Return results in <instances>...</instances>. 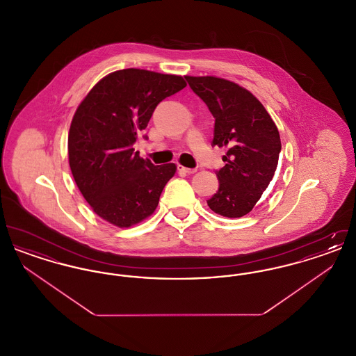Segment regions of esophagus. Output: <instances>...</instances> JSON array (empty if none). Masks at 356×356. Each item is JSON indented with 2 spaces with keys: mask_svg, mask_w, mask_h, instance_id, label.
Returning <instances> with one entry per match:
<instances>
[{
  "mask_svg": "<svg viewBox=\"0 0 356 356\" xmlns=\"http://www.w3.org/2000/svg\"><path fill=\"white\" fill-rule=\"evenodd\" d=\"M177 170H180V172H184V173H195L196 172V168H186L184 165H177Z\"/></svg>",
  "mask_w": 356,
  "mask_h": 356,
  "instance_id": "1",
  "label": "esophagus"
}]
</instances>
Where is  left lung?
<instances>
[{"instance_id":"left-lung-1","label":"left lung","mask_w":356,"mask_h":356,"mask_svg":"<svg viewBox=\"0 0 356 356\" xmlns=\"http://www.w3.org/2000/svg\"><path fill=\"white\" fill-rule=\"evenodd\" d=\"M215 118L212 145L225 148L219 191L207 202L218 215L250 213L275 175L280 135L267 109L245 88L215 76H186Z\"/></svg>"}]
</instances>
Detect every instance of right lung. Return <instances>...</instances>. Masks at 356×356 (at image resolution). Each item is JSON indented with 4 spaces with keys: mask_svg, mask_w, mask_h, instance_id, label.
Here are the masks:
<instances>
[{
    "mask_svg": "<svg viewBox=\"0 0 356 356\" xmlns=\"http://www.w3.org/2000/svg\"><path fill=\"white\" fill-rule=\"evenodd\" d=\"M186 86L181 76L121 69L102 77L77 106L69 128V165L102 220L128 228L157 208L177 167L154 165L135 152L134 144L157 104Z\"/></svg>",
    "mask_w": 356,
    "mask_h": 356,
    "instance_id": "obj_1",
    "label": "right lung"
}]
</instances>
